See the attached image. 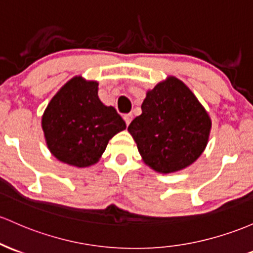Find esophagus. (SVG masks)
Listing matches in <instances>:
<instances>
[{"mask_svg": "<svg viewBox=\"0 0 253 253\" xmlns=\"http://www.w3.org/2000/svg\"><path fill=\"white\" fill-rule=\"evenodd\" d=\"M132 118H133V115H132V114H126V115H124V120H125V122H126V125H127V126H128V125L131 124V121H132Z\"/></svg>", "mask_w": 253, "mask_h": 253, "instance_id": "esophagus-1", "label": "esophagus"}]
</instances>
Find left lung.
Returning <instances> with one entry per match:
<instances>
[{"mask_svg":"<svg viewBox=\"0 0 253 253\" xmlns=\"http://www.w3.org/2000/svg\"><path fill=\"white\" fill-rule=\"evenodd\" d=\"M210 129L207 110L175 77L148 91L141 115L128 126L144 162L163 174L192 165L204 151Z\"/></svg>","mask_w":253,"mask_h":253,"instance_id":"8db88e82","label":"left lung"}]
</instances>
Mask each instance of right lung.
Returning a JSON list of instances; mask_svg holds the SVG:
<instances>
[{"label": "right lung", "instance_id": "right-lung-1", "mask_svg": "<svg viewBox=\"0 0 253 253\" xmlns=\"http://www.w3.org/2000/svg\"><path fill=\"white\" fill-rule=\"evenodd\" d=\"M46 145L63 163L84 168L98 162L126 124L115 108L98 98V83L74 77L49 102L42 116Z\"/></svg>", "mask_w": 253, "mask_h": 253}]
</instances>
